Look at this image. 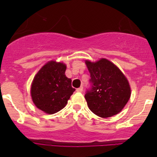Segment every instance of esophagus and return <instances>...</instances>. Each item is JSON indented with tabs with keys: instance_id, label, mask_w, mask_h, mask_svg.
Instances as JSON below:
<instances>
[{
	"instance_id": "1",
	"label": "esophagus",
	"mask_w": 157,
	"mask_h": 157,
	"mask_svg": "<svg viewBox=\"0 0 157 157\" xmlns=\"http://www.w3.org/2000/svg\"><path fill=\"white\" fill-rule=\"evenodd\" d=\"M82 90H83V87H82V86H81V87L78 88V89H77L76 91H77V92H82Z\"/></svg>"
}]
</instances>
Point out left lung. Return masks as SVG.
<instances>
[{
    "label": "left lung",
    "instance_id": "8db88e82",
    "mask_svg": "<svg viewBox=\"0 0 157 157\" xmlns=\"http://www.w3.org/2000/svg\"><path fill=\"white\" fill-rule=\"evenodd\" d=\"M91 79V88L85 98L94 114L107 118L117 114L131 97V88L123 73L105 58L97 62L86 60Z\"/></svg>",
    "mask_w": 157,
    "mask_h": 157
}]
</instances>
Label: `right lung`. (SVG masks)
Listing matches in <instances>:
<instances>
[{"label":"right lung","mask_w":157,"mask_h":157,"mask_svg":"<svg viewBox=\"0 0 157 157\" xmlns=\"http://www.w3.org/2000/svg\"><path fill=\"white\" fill-rule=\"evenodd\" d=\"M66 69L63 63L52 60L39 70L31 86L32 101L37 109L53 114L66 105L75 89L65 75Z\"/></svg>","instance_id":"right-lung-1"}]
</instances>
